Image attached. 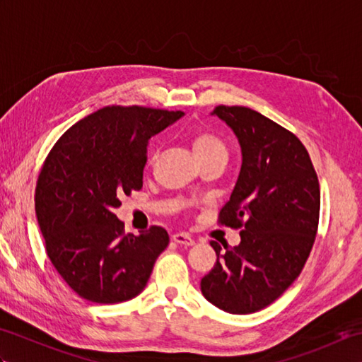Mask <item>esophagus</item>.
I'll list each match as a JSON object with an SVG mask.
<instances>
[{
    "label": "esophagus",
    "instance_id": "obj_1",
    "mask_svg": "<svg viewBox=\"0 0 362 362\" xmlns=\"http://www.w3.org/2000/svg\"><path fill=\"white\" fill-rule=\"evenodd\" d=\"M171 238H173L174 243L180 244V245H185V247H189V245L194 244L193 238H191V236L187 235V233H174Z\"/></svg>",
    "mask_w": 362,
    "mask_h": 362
}]
</instances>
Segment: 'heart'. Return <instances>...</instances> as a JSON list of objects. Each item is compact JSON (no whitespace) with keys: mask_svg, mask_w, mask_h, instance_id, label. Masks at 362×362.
Instances as JSON below:
<instances>
[{"mask_svg":"<svg viewBox=\"0 0 362 362\" xmlns=\"http://www.w3.org/2000/svg\"><path fill=\"white\" fill-rule=\"evenodd\" d=\"M191 148L201 163L214 157L227 158V146L224 140L210 130H197L191 138Z\"/></svg>","mask_w":362,"mask_h":362,"instance_id":"b5f03b06","label":"heart"}]
</instances>
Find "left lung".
<instances>
[{
	"instance_id": "8db88e82",
	"label": "left lung",
	"mask_w": 362,
	"mask_h": 362,
	"mask_svg": "<svg viewBox=\"0 0 362 362\" xmlns=\"http://www.w3.org/2000/svg\"><path fill=\"white\" fill-rule=\"evenodd\" d=\"M214 115L233 129L243 151L241 173L218 222L241 230V243L211 241L218 259L201 281L219 310L250 314L286 291L316 240L320 189L302 141L283 126L241 105H218Z\"/></svg>"
}]
</instances>
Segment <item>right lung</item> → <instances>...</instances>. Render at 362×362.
<instances>
[{
    "instance_id": "obj_1",
    "label": "right lung",
    "mask_w": 362,
    "mask_h": 362,
    "mask_svg": "<svg viewBox=\"0 0 362 362\" xmlns=\"http://www.w3.org/2000/svg\"><path fill=\"white\" fill-rule=\"evenodd\" d=\"M141 105H107L52 146L35 187V214L52 266L76 294L119 303L144 289L169 244L163 227L126 235L115 209L143 187L148 143L182 117Z\"/></svg>"
}]
</instances>
